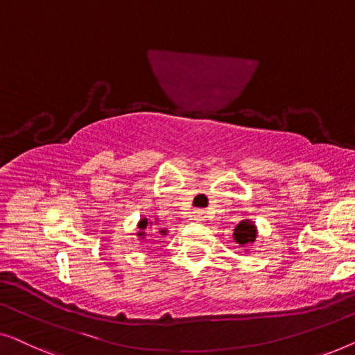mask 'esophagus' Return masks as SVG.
Here are the masks:
<instances>
[{"label":"esophagus","instance_id":"1","mask_svg":"<svg viewBox=\"0 0 355 355\" xmlns=\"http://www.w3.org/2000/svg\"><path fill=\"white\" fill-rule=\"evenodd\" d=\"M193 217H194V220L202 222V220H206V212H204L202 209H198V211L193 212Z\"/></svg>","mask_w":355,"mask_h":355}]
</instances>
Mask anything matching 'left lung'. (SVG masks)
Instances as JSON below:
<instances>
[{"instance_id":"obj_1","label":"left lung","mask_w":355,"mask_h":355,"mask_svg":"<svg viewBox=\"0 0 355 355\" xmlns=\"http://www.w3.org/2000/svg\"><path fill=\"white\" fill-rule=\"evenodd\" d=\"M256 236H257V230L251 220H241L236 227H234L233 238L241 248L248 246L249 243H254Z\"/></svg>"}]
</instances>
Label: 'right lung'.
I'll use <instances>...</instances> for the list:
<instances>
[{
  "label": "right lung",
  "instance_id": "obj_1",
  "mask_svg": "<svg viewBox=\"0 0 355 355\" xmlns=\"http://www.w3.org/2000/svg\"><path fill=\"white\" fill-rule=\"evenodd\" d=\"M153 222H148V218L146 217H143L141 220L138 222V233H137V236H139V238H144V230H146V227L148 225H151ZM161 233L162 234H166V230H161Z\"/></svg>",
  "mask_w": 355,
  "mask_h": 355
}]
</instances>
